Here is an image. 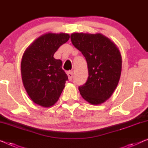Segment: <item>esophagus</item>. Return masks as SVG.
I'll list each match as a JSON object with an SVG mask.
<instances>
[{
    "label": "esophagus",
    "mask_w": 148,
    "mask_h": 148,
    "mask_svg": "<svg viewBox=\"0 0 148 148\" xmlns=\"http://www.w3.org/2000/svg\"><path fill=\"white\" fill-rule=\"evenodd\" d=\"M68 80L70 81H71L72 80V78H73V72L71 71H69L68 72Z\"/></svg>",
    "instance_id": "1"
}]
</instances>
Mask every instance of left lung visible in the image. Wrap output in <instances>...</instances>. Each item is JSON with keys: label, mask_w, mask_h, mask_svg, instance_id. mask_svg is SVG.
<instances>
[{"label": "left lung", "mask_w": 148, "mask_h": 148, "mask_svg": "<svg viewBox=\"0 0 148 148\" xmlns=\"http://www.w3.org/2000/svg\"><path fill=\"white\" fill-rule=\"evenodd\" d=\"M72 45L87 62L88 78L79 87L80 94L92 105L101 104L111 97L118 84L122 72V56L118 46L101 33L74 32Z\"/></svg>", "instance_id": "8db88e82"}]
</instances>
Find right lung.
<instances>
[{"label": "right lung", "mask_w": 148, "mask_h": 148, "mask_svg": "<svg viewBox=\"0 0 148 148\" xmlns=\"http://www.w3.org/2000/svg\"><path fill=\"white\" fill-rule=\"evenodd\" d=\"M70 38L67 33L48 32L34 40L24 52L21 61L22 80L32 101L43 108L57 102L68 76L61 60L54 53Z\"/></svg>", "instance_id": "right-lung-1"}]
</instances>
